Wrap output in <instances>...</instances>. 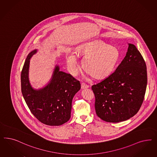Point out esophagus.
<instances>
[{"instance_id":"obj_1","label":"esophagus","mask_w":157,"mask_h":157,"mask_svg":"<svg viewBox=\"0 0 157 157\" xmlns=\"http://www.w3.org/2000/svg\"><path fill=\"white\" fill-rule=\"evenodd\" d=\"M81 89H86V88H89V86H88V85H87V84H86V83H84V82L81 83Z\"/></svg>"}]
</instances>
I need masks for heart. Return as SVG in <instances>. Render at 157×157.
<instances>
[{
	"mask_svg": "<svg viewBox=\"0 0 157 157\" xmlns=\"http://www.w3.org/2000/svg\"><path fill=\"white\" fill-rule=\"evenodd\" d=\"M73 54L66 56V63L71 73H76L78 69L77 57L83 58L84 70L95 79H102L111 74L119 59L118 48L98 40L83 43L77 46Z\"/></svg>",
	"mask_w": 157,
	"mask_h": 157,
	"instance_id": "1",
	"label": "heart"
}]
</instances>
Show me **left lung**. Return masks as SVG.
<instances>
[{
    "label": "left lung",
    "mask_w": 157,
    "mask_h": 157,
    "mask_svg": "<svg viewBox=\"0 0 157 157\" xmlns=\"http://www.w3.org/2000/svg\"><path fill=\"white\" fill-rule=\"evenodd\" d=\"M147 75L140 52L128 43L126 56L115 71L92 86L97 116L109 122L124 121L134 116L144 100Z\"/></svg>",
    "instance_id": "obj_1"
}]
</instances>
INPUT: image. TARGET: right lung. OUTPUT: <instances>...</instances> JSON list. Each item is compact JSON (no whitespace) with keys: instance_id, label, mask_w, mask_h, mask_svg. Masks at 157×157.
<instances>
[{"instance_id":"add662e5","label":"right lung","mask_w":157,"mask_h":157,"mask_svg":"<svg viewBox=\"0 0 157 157\" xmlns=\"http://www.w3.org/2000/svg\"><path fill=\"white\" fill-rule=\"evenodd\" d=\"M37 50L28 54L21 71V91L31 113L43 124L59 126L71 118V103L74 96L81 88L80 81L70 74L59 71L56 65L48 84L36 90L29 80L30 59Z\"/></svg>"}]
</instances>
